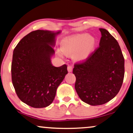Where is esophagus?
Wrapping results in <instances>:
<instances>
[{"label":"esophagus","mask_w":133,"mask_h":133,"mask_svg":"<svg viewBox=\"0 0 133 133\" xmlns=\"http://www.w3.org/2000/svg\"><path fill=\"white\" fill-rule=\"evenodd\" d=\"M72 69H73V67L71 66V65H68V70L69 72H71L72 71Z\"/></svg>","instance_id":"1"}]
</instances>
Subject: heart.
<instances>
[{"label": "heart", "instance_id": "heart-1", "mask_svg": "<svg viewBox=\"0 0 133 133\" xmlns=\"http://www.w3.org/2000/svg\"><path fill=\"white\" fill-rule=\"evenodd\" d=\"M96 44V39L86 33L75 35L67 37L61 41V49L65 54H74V57L78 61H83L89 57L93 52ZM60 56L63 54L59 52Z\"/></svg>", "mask_w": 133, "mask_h": 133}]
</instances>
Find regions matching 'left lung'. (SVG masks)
Wrapping results in <instances>:
<instances>
[{
	"instance_id": "8db88e82",
	"label": "left lung",
	"mask_w": 133,
	"mask_h": 133,
	"mask_svg": "<svg viewBox=\"0 0 133 133\" xmlns=\"http://www.w3.org/2000/svg\"><path fill=\"white\" fill-rule=\"evenodd\" d=\"M99 46L86 60L74 64L75 88L81 100L90 105H103L119 92L125 74V60L117 40L106 29Z\"/></svg>"
}]
</instances>
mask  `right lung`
<instances>
[{
  "label": "right lung",
  "instance_id": "1",
  "mask_svg": "<svg viewBox=\"0 0 133 133\" xmlns=\"http://www.w3.org/2000/svg\"><path fill=\"white\" fill-rule=\"evenodd\" d=\"M58 32L38 30L21 39L14 49L11 79L19 98L35 108L48 107L56 89L68 74V66H54L50 58L55 51Z\"/></svg>",
  "mask_w": 133,
  "mask_h": 133
}]
</instances>
